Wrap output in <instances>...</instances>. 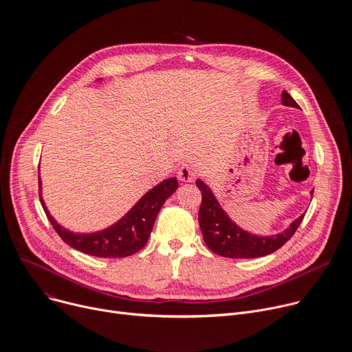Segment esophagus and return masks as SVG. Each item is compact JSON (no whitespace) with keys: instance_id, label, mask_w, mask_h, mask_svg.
<instances>
[{"instance_id":"esophagus-1","label":"esophagus","mask_w":352,"mask_h":352,"mask_svg":"<svg viewBox=\"0 0 352 352\" xmlns=\"http://www.w3.org/2000/svg\"><path fill=\"white\" fill-rule=\"evenodd\" d=\"M198 170L194 166H184L178 171V179L182 182H194L197 178Z\"/></svg>"}]
</instances>
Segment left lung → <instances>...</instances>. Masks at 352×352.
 Here are the masks:
<instances>
[{
    "instance_id": "8db88e82",
    "label": "left lung",
    "mask_w": 352,
    "mask_h": 352,
    "mask_svg": "<svg viewBox=\"0 0 352 352\" xmlns=\"http://www.w3.org/2000/svg\"><path fill=\"white\" fill-rule=\"evenodd\" d=\"M282 104L299 108L296 101L286 91L282 92ZM197 186L202 192L199 208V226L206 245L221 257L228 258H257L280 248L298 230L305 214L298 217L285 232L276 236H255L240 229L223 210L212 190L201 179ZM313 194V190H311Z\"/></svg>"
}]
</instances>
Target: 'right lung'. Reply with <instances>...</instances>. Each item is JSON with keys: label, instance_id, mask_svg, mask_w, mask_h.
I'll return each instance as SVG.
<instances>
[{"label": "right lung", "instance_id": "add662e5", "mask_svg": "<svg viewBox=\"0 0 352 352\" xmlns=\"http://www.w3.org/2000/svg\"><path fill=\"white\" fill-rule=\"evenodd\" d=\"M41 185L42 182L39 178L41 204L53 229L63 241L84 254L94 255V257L122 258L138 252L146 245L154 226L155 217L164 202L175 192V189L178 188V181L177 178H168L160 182L157 186L150 189L113 226L91 234H78L61 228L45 206L41 194Z\"/></svg>", "mask_w": 352, "mask_h": 352}]
</instances>
